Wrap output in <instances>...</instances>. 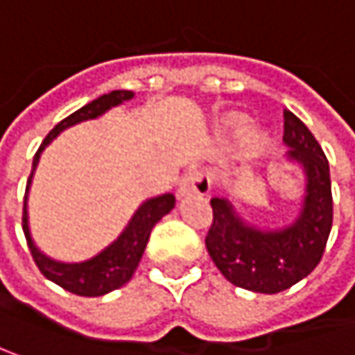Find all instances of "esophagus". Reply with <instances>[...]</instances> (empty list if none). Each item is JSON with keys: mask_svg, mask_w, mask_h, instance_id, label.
<instances>
[{"mask_svg": "<svg viewBox=\"0 0 355 355\" xmlns=\"http://www.w3.org/2000/svg\"><path fill=\"white\" fill-rule=\"evenodd\" d=\"M211 191V178L202 168H189L178 182V197L207 195Z\"/></svg>", "mask_w": 355, "mask_h": 355, "instance_id": "1", "label": "esophagus"}]
</instances>
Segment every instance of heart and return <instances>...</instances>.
<instances>
[{
  "label": "heart",
  "instance_id": "obj_1",
  "mask_svg": "<svg viewBox=\"0 0 355 355\" xmlns=\"http://www.w3.org/2000/svg\"><path fill=\"white\" fill-rule=\"evenodd\" d=\"M247 128V118L239 112H229L219 120L217 130L223 138H235ZM271 146L269 136L263 135L259 130H249L241 136L239 142V158L243 162H253L257 158L265 157Z\"/></svg>",
  "mask_w": 355,
  "mask_h": 355
}]
</instances>
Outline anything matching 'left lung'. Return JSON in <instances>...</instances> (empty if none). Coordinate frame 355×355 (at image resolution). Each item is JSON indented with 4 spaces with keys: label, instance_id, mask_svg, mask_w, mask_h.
<instances>
[{
    "label": "left lung",
    "instance_id": "1",
    "mask_svg": "<svg viewBox=\"0 0 355 355\" xmlns=\"http://www.w3.org/2000/svg\"><path fill=\"white\" fill-rule=\"evenodd\" d=\"M283 140L303 164L307 189L300 219L282 231H257L235 215L225 198H211L213 223L205 237L219 271L237 287L279 293L307 277L322 261L334 223L329 162L311 130L285 110Z\"/></svg>",
    "mask_w": 355,
    "mask_h": 355
}]
</instances>
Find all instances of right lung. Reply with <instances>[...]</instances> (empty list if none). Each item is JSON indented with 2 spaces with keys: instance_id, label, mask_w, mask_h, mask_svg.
<instances>
[{
  "instance_id": "add662e5",
  "label": "right lung",
  "mask_w": 355,
  "mask_h": 355,
  "mask_svg": "<svg viewBox=\"0 0 355 355\" xmlns=\"http://www.w3.org/2000/svg\"><path fill=\"white\" fill-rule=\"evenodd\" d=\"M132 96H135V92H130V90H114V92H108V94L92 100L90 104L82 106L80 110H76L73 114L64 118L62 122H58L52 130H50V135L46 136V140L42 142V146L37 148V153L33 157L32 175L33 171H35L37 160H40V153L64 128H68L72 124H78L82 120H90V118L104 114L108 108H112V106L124 102V100H130ZM32 175L28 178V189H26V197H24L21 227H24L26 241H28V247L32 251L33 261H35V265H37V269L42 271L44 277H48L55 285L64 287L66 291L76 293V295H84V297L104 295V293L114 291L118 287H122L124 283L130 282V277L135 275L136 267L140 263V257H142V253L146 249V243H148L153 227L166 213H171L173 207H175V197L173 195H162V197L150 198V200H146L136 211V215L128 223V227L124 229V233L110 247H106L102 253H98L94 259L84 261V263H60V261H52L50 257H46L44 253H40L37 247L33 245L32 237H30L28 205H26V200H28V191H30Z\"/></svg>"
}]
</instances>
